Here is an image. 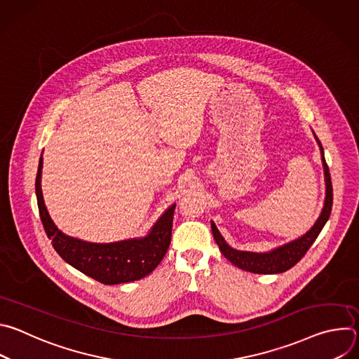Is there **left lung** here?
I'll use <instances>...</instances> for the list:
<instances>
[{
  "mask_svg": "<svg viewBox=\"0 0 359 359\" xmlns=\"http://www.w3.org/2000/svg\"><path fill=\"white\" fill-rule=\"evenodd\" d=\"M320 150H321V158H323V166H324V176H325V201H324V208L321 210L320 217L317 219L316 224L306 231L304 236L283 244L271 251L266 252H252V251H241L230 247L220 231L217 230L216 224L212 222V231L213 237L222 251L224 257L231 262L236 267L254 273V274H278L290 270L294 267L302 257L305 252L309 251V248L313 245L318 234L321 233L323 227L330 219L331 209H332V183H331V176H330V169L328 165L324 159V149L318 137L316 136Z\"/></svg>",
  "mask_w": 359,
  "mask_h": 359,
  "instance_id": "8db88e82",
  "label": "left lung"
}]
</instances>
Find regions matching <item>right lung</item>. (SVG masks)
Listing matches in <instances>:
<instances>
[{
	"instance_id": "1",
	"label": "right lung",
	"mask_w": 359,
	"mask_h": 359,
	"mask_svg": "<svg viewBox=\"0 0 359 359\" xmlns=\"http://www.w3.org/2000/svg\"><path fill=\"white\" fill-rule=\"evenodd\" d=\"M41 173L42 156L35 179L39 217L55 251L74 269L102 284L112 285L140 280L163 260L172 238L176 204H172L144 237L115 243H89L64 234L49 217L41 190Z\"/></svg>"
}]
</instances>
